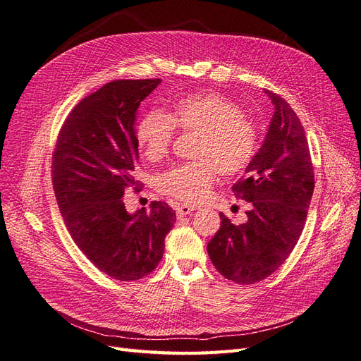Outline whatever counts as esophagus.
Masks as SVG:
<instances>
[{"label":"esophagus","mask_w":361,"mask_h":361,"mask_svg":"<svg viewBox=\"0 0 361 361\" xmlns=\"http://www.w3.org/2000/svg\"><path fill=\"white\" fill-rule=\"evenodd\" d=\"M194 209H195V207L191 206V204H179V206H176V214H178L179 218H182V216L190 215Z\"/></svg>","instance_id":"esophagus-1"}]
</instances>
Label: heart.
<instances>
[{
    "label": "heart",
    "instance_id": "heart-1",
    "mask_svg": "<svg viewBox=\"0 0 361 361\" xmlns=\"http://www.w3.org/2000/svg\"><path fill=\"white\" fill-rule=\"evenodd\" d=\"M176 129L199 133L192 158L197 161L173 166L158 178V190L183 202L197 203L211 191L218 173L224 178L243 173L257 147L256 128L235 102L218 93L182 97L167 114L150 110L135 128L138 146L149 161L169 154Z\"/></svg>",
    "mask_w": 361,
    "mask_h": 361
}]
</instances>
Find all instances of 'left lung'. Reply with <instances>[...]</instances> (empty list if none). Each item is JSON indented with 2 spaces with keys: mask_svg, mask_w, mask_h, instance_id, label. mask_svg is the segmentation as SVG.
Masks as SVG:
<instances>
[{
  "mask_svg": "<svg viewBox=\"0 0 361 361\" xmlns=\"http://www.w3.org/2000/svg\"><path fill=\"white\" fill-rule=\"evenodd\" d=\"M274 105L264 145L233 187L250 202L247 221L221 226L207 244L216 271L239 285H253L277 271L297 245L307 218L314 174L304 128L290 105L265 90Z\"/></svg>",
  "mask_w": 361,
  "mask_h": 361,
  "instance_id": "obj_1",
  "label": "left lung"
}]
</instances>
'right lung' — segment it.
Wrapping results in <instances>:
<instances>
[{"instance_id":"right-lung-1","label":"right lung","mask_w":361,"mask_h":361,"mask_svg":"<svg viewBox=\"0 0 361 361\" xmlns=\"http://www.w3.org/2000/svg\"><path fill=\"white\" fill-rule=\"evenodd\" d=\"M161 80H116L85 96L60 129L52 185L68 231L92 264L120 281L140 280L164 255L176 221L166 202L129 214L123 203L138 161L135 117Z\"/></svg>"}]
</instances>
